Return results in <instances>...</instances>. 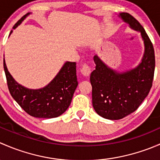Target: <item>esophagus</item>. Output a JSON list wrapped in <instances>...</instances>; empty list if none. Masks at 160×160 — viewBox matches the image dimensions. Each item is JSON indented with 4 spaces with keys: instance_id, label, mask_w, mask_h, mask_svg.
<instances>
[{
    "instance_id": "esophagus-1",
    "label": "esophagus",
    "mask_w": 160,
    "mask_h": 160,
    "mask_svg": "<svg viewBox=\"0 0 160 160\" xmlns=\"http://www.w3.org/2000/svg\"><path fill=\"white\" fill-rule=\"evenodd\" d=\"M81 73L83 74V76L84 77H89L91 73V68L88 65H83V67L81 69Z\"/></svg>"
}]
</instances>
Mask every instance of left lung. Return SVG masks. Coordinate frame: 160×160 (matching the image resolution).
Wrapping results in <instances>:
<instances>
[{
  "instance_id": "1",
  "label": "left lung",
  "mask_w": 160,
  "mask_h": 160,
  "mask_svg": "<svg viewBox=\"0 0 160 160\" xmlns=\"http://www.w3.org/2000/svg\"><path fill=\"white\" fill-rule=\"evenodd\" d=\"M119 17L141 33L145 52L135 68L122 72L108 67L97 55L93 57L96 68L90 77L92 104L100 116L110 120L122 119L137 110L149 94L155 71L154 49L146 31L128 13H121Z\"/></svg>"
}]
</instances>
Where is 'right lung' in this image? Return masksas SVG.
I'll return each mask as SVG.
<instances>
[{
	"mask_svg": "<svg viewBox=\"0 0 160 160\" xmlns=\"http://www.w3.org/2000/svg\"><path fill=\"white\" fill-rule=\"evenodd\" d=\"M24 15L13 28H16L29 14ZM12 31L10 32V35ZM75 62H66L52 80L41 89L32 90L18 83L8 72L4 59L8 87L12 98L32 117L52 118L63 114L70 106L78 85Z\"/></svg>",
	"mask_w": 160,
	"mask_h": 160,
	"instance_id": "1",
	"label": "right lung"
}]
</instances>
